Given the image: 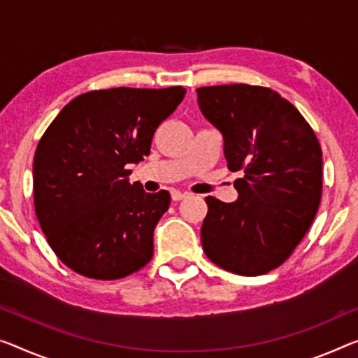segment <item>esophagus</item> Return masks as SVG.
<instances>
[{
    "instance_id": "esophagus-1",
    "label": "esophagus",
    "mask_w": 358,
    "mask_h": 358,
    "mask_svg": "<svg viewBox=\"0 0 358 358\" xmlns=\"http://www.w3.org/2000/svg\"><path fill=\"white\" fill-rule=\"evenodd\" d=\"M171 198H173V201H180V200H184V198H187V194H182V192H179V190H171Z\"/></svg>"
}]
</instances>
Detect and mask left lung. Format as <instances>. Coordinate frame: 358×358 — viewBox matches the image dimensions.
Segmentation results:
<instances>
[{"mask_svg": "<svg viewBox=\"0 0 358 358\" xmlns=\"http://www.w3.org/2000/svg\"><path fill=\"white\" fill-rule=\"evenodd\" d=\"M203 117L224 137L238 198L206 196L205 255L225 271L262 275L282 266L315 217L322 198V148L293 103L262 86L198 87Z\"/></svg>", "mask_w": 358, "mask_h": 358, "instance_id": "8db88e82", "label": "left lung"}]
</instances>
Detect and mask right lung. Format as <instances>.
Here are the masks:
<instances>
[{"instance_id":"right-lung-1","label":"right lung","mask_w":358,"mask_h":358,"mask_svg":"<svg viewBox=\"0 0 358 358\" xmlns=\"http://www.w3.org/2000/svg\"><path fill=\"white\" fill-rule=\"evenodd\" d=\"M184 96L182 86L91 91L49 124L33 160L35 211L49 246L71 271L117 280L150 262L153 230L171 196L131 184L128 164L150 153L157 128Z\"/></svg>"}]
</instances>
